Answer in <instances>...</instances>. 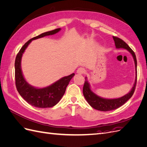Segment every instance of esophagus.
Listing matches in <instances>:
<instances>
[{"mask_svg":"<svg viewBox=\"0 0 147 147\" xmlns=\"http://www.w3.org/2000/svg\"><path fill=\"white\" fill-rule=\"evenodd\" d=\"M77 72L78 74H83L85 72V69L83 67H79L77 71Z\"/></svg>","mask_w":147,"mask_h":147,"instance_id":"obj_1","label":"esophagus"}]
</instances>
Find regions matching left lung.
<instances>
[{
  "instance_id": "left-lung-1",
  "label": "left lung",
  "mask_w": 147,
  "mask_h": 147,
  "mask_svg": "<svg viewBox=\"0 0 147 147\" xmlns=\"http://www.w3.org/2000/svg\"><path fill=\"white\" fill-rule=\"evenodd\" d=\"M113 38L115 41V44L117 48L126 49V50L131 53V54L132 55L134 60L136 76L134 86H133L132 90L129 92L121 97L112 99L102 98V97L97 96L95 93L91 91L90 84H89L87 80L86 77L85 78V82H84L83 88V93L84 97H85L88 104L92 108L100 111H103V112H107V111H110L117 109L119 108V107L123 105L124 104H125L132 97L133 94H134L137 83V59L134 52L133 51L132 49L128 46L126 42H124L122 39L115 36H113Z\"/></svg>"
}]
</instances>
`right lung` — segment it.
I'll use <instances>...</instances> for the list:
<instances>
[{
    "instance_id": "right-lung-1",
    "label": "right lung",
    "mask_w": 147,
    "mask_h": 147,
    "mask_svg": "<svg viewBox=\"0 0 147 147\" xmlns=\"http://www.w3.org/2000/svg\"><path fill=\"white\" fill-rule=\"evenodd\" d=\"M61 30L56 29L48 32L41 34L38 36L30 39L21 48L18 53L15 63V83L18 91L21 96L31 105L37 108H49L56 105L62 98L65 92L66 88L70 80L75 74L63 77L51 85L43 88H36L32 86L25 80L22 74L21 68V61L22 55L26 48L33 40L43 37L47 35L55 34Z\"/></svg>"
}]
</instances>
